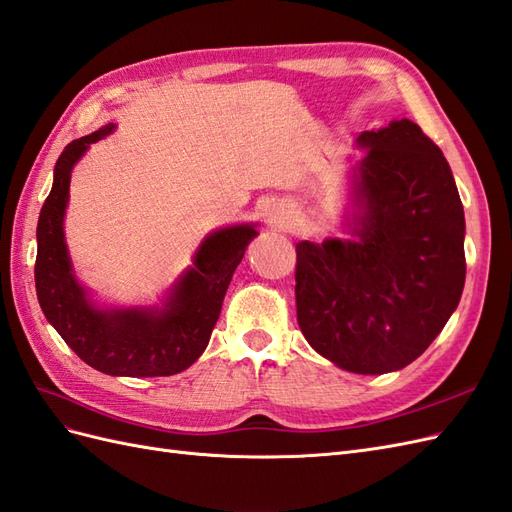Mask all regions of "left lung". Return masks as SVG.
Instances as JSON below:
<instances>
[{"label":"left lung","mask_w":512,"mask_h":512,"mask_svg":"<svg viewBox=\"0 0 512 512\" xmlns=\"http://www.w3.org/2000/svg\"><path fill=\"white\" fill-rule=\"evenodd\" d=\"M355 163L351 239L297 243L301 334L342 370L405 368L457 310L465 215L450 165L416 122L364 131Z\"/></svg>","instance_id":"1"}]
</instances>
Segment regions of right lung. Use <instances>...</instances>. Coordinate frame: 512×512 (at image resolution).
Instances as JSON below:
<instances>
[{"label": "right lung", "instance_id": "1", "mask_svg": "<svg viewBox=\"0 0 512 512\" xmlns=\"http://www.w3.org/2000/svg\"><path fill=\"white\" fill-rule=\"evenodd\" d=\"M114 129L105 124L79 137L55 163L36 228V295L47 321L88 366L114 377H170L189 368L209 344L232 273L258 230L243 224L209 234L161 308H96L73 273L64 213L75 163Z\"/></svg>", "mask_w": 512, "mask_h": 512}]
</instances>
